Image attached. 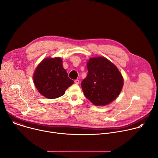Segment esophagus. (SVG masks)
Listing matches in <instances>:
<instances>
[{"instance_id": "esophagus-1", "label": "esophagus", "mask_w": 158, "mask_h": 158, "mask_svg": "<svg viewBox=\"0 0 158 158\" xmlns=\"http://www.w3.org/2000/svg\"><path fill=\"white\" fill-rule=\"evenodd\" d=\"M74 82H75L76 84H79V81L78 79H76V80L74 81Z\"/></svg>"}]
</instances>
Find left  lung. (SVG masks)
<instances>
[{
    "instance_id": "1",
    "label": "left lung",
    "mask_w": 158,
    "mask_h": 158,
    "mask_svg": "<svg viewBox=\"0 0 158 158\" xmlns=\"http://www.w3.org/2000/svg\"><path fill=\"white\" fill-rule=\"evenodd\" d=\"M87 76L81 86L84 94L96 106H105L120 94L123 78L117 67L104 57L91 58L87 63Z\"/></svg>"
}]
</instances>
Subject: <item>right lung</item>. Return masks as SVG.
<instances>
[{"label": "right lung", "mask_w": 158, "mask_h": 158, "mask_svg": "<svg viewBox=\"0 0 158 158\" xmlns=\"http://www.w3.org/2000/svg\"><path fill=\"white\" fill-rule=\"evenodd\" d=\"M33 79L38 91L51 99L62 96L74 82L63 68L59 57L44 59L35 69Z\"/></svg>", "instance_id": "obj_1"}]
</instances>
